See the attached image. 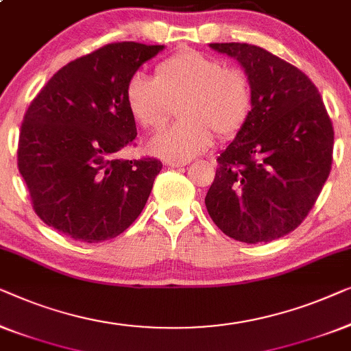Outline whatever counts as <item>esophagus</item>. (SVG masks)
Segmentation results:
<instances>
[{
	"label": "esophagus",
	"instance_id": "obj_1",
	"mask_svg": "<svg viewBox=\"0 0 351 351\" xmlns=\"http://www.w3.org/2000/svg\"><path fill=\"white\" fill-rule=\"evenodd\" d=\"M186 164L187 162H184V160H169L167 162V165L173 167V169H180V167H184Z\"/></svg>",
	"mask_w": 351,
	"mask_h": 351
}]
</instances>
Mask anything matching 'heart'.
<instances>
[{"label":"heart","instance_id":"b5f03b06","mask_svg":"<svg viewBox=\"0 0 351 351\" xmlns=\"http://www.w3.org/2000/svg\"><path fill=\"white\" fill-rule=\"evenodd\" d=\"M127 110L138 125L159 130L170 116V103L181 100L182 121L154 136L149 149L171 160H187L208 149L213 132L232 138L250 121L253 88L237 68L197 51H182L157 63L154 79L143 73L128 77Z\"/></svg>","mask_w":351,"mask_h":351}]
</instances>
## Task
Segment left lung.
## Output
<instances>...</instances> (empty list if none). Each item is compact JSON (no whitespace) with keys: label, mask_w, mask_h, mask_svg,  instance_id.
<instances>
[{"label":"left lung","mask_w":351,"mask_h":351,"mask_svg":"<svg viewBox=\"0 0 351 351\" xmlns=\"http://www.w3.org/2000/svg\"><path fill=\"white\" fill-rule=\"evenodd\" d=\"M210 47L243 66L254 105L216 159L206 210L230 239L267 243L294 230L317 202L332 164V122L299 68L251 44Z\"/></svg>","instance_id":"obj_1"}]
</instances>
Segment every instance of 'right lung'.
Returning a JSON list of instances; mask_svg holds the SVG:
<instances>
[{"label":"right lung","mask_w":351,"mask_h":351,"mask_svg":"<svg viewBox=\"0 0 351 351\" xmlns=\"http://www.w3.org/2000/svg\"><path fill=\"white\" fill-rule=\"evenodd\" d=\"M160 51L106 44L60 68L29 103L17 165L34 213L49 227L98 243L122 234L145 208L162 162L119 157L136 138L124 90Z\"/></svg>","instance_id":"1"}]
</instances>
